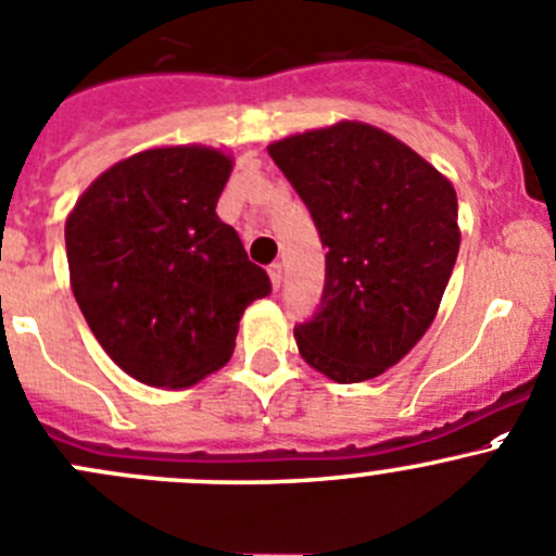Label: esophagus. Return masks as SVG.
Returning a JSON list of instances; mask_svg holds the SVG:
<instances>
[{
  "mask_svg": "<svg viewBox=\"0 0 556 556\" xmlns=\"http://www.w3.org/2000/svg\"><path fill=\"white\" fill-rule=\"evenodd\" d=\"M268 277H271V288L279 290V285H282V263H271L268 266Z\"/></svg>",
  "mask_w": 556,
  "mask_h": 556,
  "instance_id": "1",
  "label": "esophagus"
}]
</instances>
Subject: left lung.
<instances>
[{"label":"left lung","mask_w":556,"mask_h":556,"mask_svg":"<svg viewBox=\"0 0 556 556\" xmlns=\"http://www.w3.org/2000/svg\"><path fill=\"white\" fill-rule=\"evenodd\" d=\"M317 225L320 312L299 353L333 382H364L404 358L434 323L459 255L448 176L380 127L342 118L268 143Z\"/></svg>","instance_id":"1"}]
</instances>
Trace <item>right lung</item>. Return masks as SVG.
<instances>
[{"label": "right lung", "instance_id": "right-lung-1", "mask_svg": "<svg viewBox=\"0 0 556 556\" xmlns=\"http://www.w3.org/2000/svg\"><path fill=\"white\" fill-rule=\"evenodd\" d=\"M223 149L152 147L102 170L64 223L70 288L113 364L187 388L233 355L247 306L271 290L217 217Z\"/></svg>", "mask_w": 556, "mask_h": 556}]
</instances>
